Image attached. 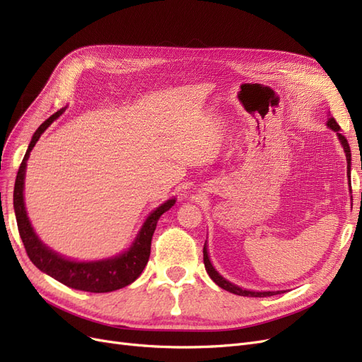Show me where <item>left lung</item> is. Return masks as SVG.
Instances as JSON below:
<instances>
[{
	"mask_svg": "<svg viewBox=\"0 0 362 362\" xmlns=\"http://www.w3.org/2000/svg\"><path fill=\"white\" fill-rule=\"evenodd\" d=\"M327 127H329L332 131H335L338 139H339V144L343 145L344 148V152H346V160H347V180H349V190L350 193H352V185H350V160H352V156H350V146L347 144L346 137L339 133V125L335 122L334 117H329L327 119ZM204 264H205V270L208 275H210V278L217 284L218 287L229 291V293H234V294H238V296H247V298H267V296H273V294H279L281 291H250V290H245L242 287L235 286V284L226 281L221 273H218L210 261V257H208V249H206V242L204 245Z\"/></svg>",
	"mask_w": 362,
	"mask_h": 362,
	"instance_id": "left-lung-1",
	"label": "left lung"
}]
</instances>
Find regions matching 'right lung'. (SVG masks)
Segmentation results:
<instances>
[{
	"label": "right lung",
	"instance_id": "add662e5",
	"mask_svg": "<svg viewBox=\"0 0 362 362\" xmlns=\"http://www.w3.org/2000/svg\"><path fill=\"white\" fill-rule=\"evenodd\" d=\"M64 108L49 116L45 122H43L36 133L33 134L28 149L24 156L23 163H21L16 181H15V190H13V208L15 216L18 222V231L23 240L24 247L27 250V255L39 270L47 273L51 278L57 279L59 282L64 284L71 288L81 290V291H90V293H108L119 288H124L134 282L140 273L144 272L145 266L148 264V259L151 255V240L154 235L156 226L158 218L163 213L173 206L175 198L169 199L161 204L158 208L152 211L145 223L141 225L140 231L131 245L128 250L124 254L116 255L113 258L100 259V261H74L69 258H64L54 252L48 246L43 245L39 237L36 235L35 229H33L28 216L25 211L24 204V180H25V169H27V160L30 157L31 149L35 148L36 141L42 136L54 120H56Z\"/></svg>",
	"mask_w": 362,
	"mask_h": 362
}]
</instances>
